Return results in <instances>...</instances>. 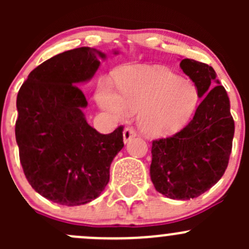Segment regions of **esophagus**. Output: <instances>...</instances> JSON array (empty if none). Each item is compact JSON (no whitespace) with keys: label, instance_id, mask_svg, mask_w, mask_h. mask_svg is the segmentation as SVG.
<instances>
[{"label":"esophagus","instance_id":"esophagus-1","mask_svg":"<svg viewBox=\"0 0 249 249\" xmlns=\"http://www.w3.org/2000/svg\"><path fill=\"white\" fill-rule=\"evenodd\" d=\"M123 136H124V142L127 143L129 141H131L135 136H136V131H135V129H132V127L127 126L124 129Z\"/></svg>","mask_w":249,"mask_h":249}]
</instances>
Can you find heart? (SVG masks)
Masks as SVG:
<instances>
[{"instance_id":"1","label":"heart","mask_w":249,"mask_h":249,"mask_svg":"<svg viewBox=\"0 0 249 249\" xmlns=\"http://www.w3.org/2000/svg\"><path fill=\"white\" fill-rule=\"evenodd\" d=\"M119 95L105 90L100 105L118 117L140 114V127L149 136L178 131L194 112L197 94L194 85L164 67L125 70L118 77Z\"/></svg>"}]
</instances>
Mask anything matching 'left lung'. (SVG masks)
Here are the masks:
<instances>
[{"label": "left lung", "mask_w": 249, "mask_h": 249, "mask_svg": "<svg viewBox=\"0 0 249 249\" xmlns=\"http://www.w3.org/2000/svg\"><path fill=\"white\" fill-rule=\"evenodd\" d=\"M179 66L195 83L202 101L187 126L171 137L153 141L150 178L160 194L189 200L207 192L224 175L235 123L229 96L214 70L193 59H183ZM213 81L218 85L213 87Z\"/></svg>", "instance_id": "left-lung-1"}]
</instances>
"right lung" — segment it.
I'll return each instance as SVG.
<instances>
[{"label":"right lung","instance_id":"right-lung-1","mask_svg":"<svg viewBox=\"0 0 249 249\" xmlns=\"http://www.w3.org/2000/svg\"><path fill=\"white\" fill-rule=\"evenodd\" d=\"M105 54L90 47L57 54L37 66L17 97L16 139L25 177L53 202L79 206L96 199L124 147L120 125L104 135L90 126L78 83L95 74Z\"/></svg>","mask_w":249,"mask_h":249}]
</instances>
